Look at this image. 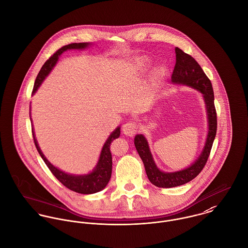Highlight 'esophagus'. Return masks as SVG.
<instances>
[{"instance_id":"esophagus-1","label":"esophagus","mask_w":248,"mask_h":248,"mask_svg":"<svg viewBox=\"0 0 248 248\" xmlns=\"http://www.w3.org/2000/svg\"><path fill=\"white\" fill-rule=\"evenodd\" d=\"M122 130L126 136L133 137L138 132V124L135 121H128L123 125Z\"/></svg>"}]
</instances>
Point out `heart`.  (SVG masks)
<instances>
[{
	"mask_svg": "<svg viewBox=\"0 0 248 248\" xmlns=\"http://www.w3.org/2000/svg\"><path fill=\"white\" fill-rule=\"evenodd\" d=\"M150 64H151V60L148 57L142 56V57H140V58L135 60L134 70H135L136 72H138V73H142V72H144L150 67ZM158 73L159 74H163L164 73V70L163 69L158 70Z\"/></svg>",
	"mask_w": 248,
	"mask_h": 248,
	"instance_id": "b5f03b06",
	"label": "heart"
}]
</instances>
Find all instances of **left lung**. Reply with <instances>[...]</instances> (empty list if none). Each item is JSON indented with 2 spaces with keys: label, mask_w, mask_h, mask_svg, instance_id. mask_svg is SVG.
Masks as SVG:
<instances>
[{
  "label": "left lung",
  "mask_w": 248,
  "mask_h": 248,
  "mask_svg": "<svg viewBox=\"0 0 248 248\" xmlns=\"http://www.w3.org/2000/svg\"><path fill=\"white\" fill-rule=\"evenodd\" d=\"M176 65L172 74V82L190 86L203 94L208 116V135L201 155L188 168L174 173L161 172L155 165L148 142L143 135L135 138L136 149L144 163L145 171L152 184L161 188L183 185L197 177L205 166L209 157L217 133V112L214 104V92L209 78L199 63L189 54L176 47Z\"/></svg>",
  "instance_id": "1"
}]
</instances>
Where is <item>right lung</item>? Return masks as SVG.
I'll return each instance as SVG.
<instances>
[{"instance_id":"right-lung-1","label":"right lung","mask_w":248,"mask_h":248,"mask_svg":"<svg viewBox=\"0 0 248 248\" xmlns=\"http://www.w3.org/2000/svg\"><path fill=\"white\" fill-rule=\"evenodd\" d=\"M89 45H90L89 43H72V44L64 46L61 48H59L53 55H51L49 57V59L43 65L42 69L39 71V73L36 77L32 93H36V91L38 90V88L40 87V85L42 84L44 79L47 76V74L50 72V71L53 69V67L55 66V64L57 63L59 56L64 51H66L68 49H82V48L87 47ZM32 136H33V140L35 143L36 149H37L38 153L40 154L41 157L43 158V160L45 161V163L46 164V166L48 167V169L50 170L52 175L56 177L64 186H66L67 188H69L73 192H76L79 194H84V195L99 192L106 187L108 182L109 181L110 176H111V166H112L111 153H110L109 147H110L111 142L119 138L120 127H117L108 138L107 141L105 142V144L102 148L97 165L95 166L93 171L88 175H81V176L67 174V173L57 169L56 167H54L46 158V156L42 153L41 149L39 148V145L37 143L35 135L33 132V128H32Z\"/></svg>"}]
</instances>
